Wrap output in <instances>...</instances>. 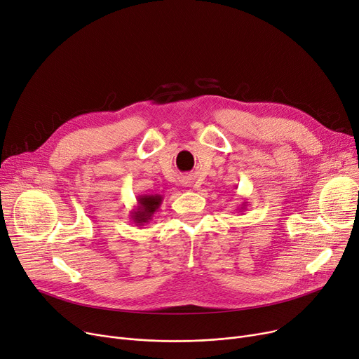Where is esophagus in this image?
I'll use <instances>...</instances> for the list:
<instances>
[{
  "label": "esophagus",
  "mask_w": 359,
  "mask_h": 359,
  "mask_svg": "<svg viewBox=\"0 0 359 359\" xmlns=\"http://www.w3.org/2000/svg\"><path fill=\"white\" fill-rule=\"evenodd\" d=\"M186 183H187V182H184V184H186Z\"/></svg>",
  "instance_id": "1"
}]
</instances>
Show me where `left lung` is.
Returning a JSON list of instances; mask_svg holds the SVG:
<instances>
[{
  "mask_svg": "<svg viewBox=\"0 0 359 359\" xmlns=\"http://www.w3.org/2000/svg\"><path fill=\"white\" fill-rule=\"evenodd\" d=\"M246 203H248V202H243V205H241V210H240V211H243L244 208H246Z\"/></svg>",
  "mask_w": 359,
  "mask_h": 359,
  "instance_id": "1",
  "label": "left lung"
}]
</instances>
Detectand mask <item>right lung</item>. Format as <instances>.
I'll return each mask as SVG.
<instances>
[{"label":"right lung","mask_w":359,"mask_h":359,"mask_svg":"<svg viewBox=\"0 0 359 359\" xmlns=\"http://www.w3.org/2000/svg\"><path fill=\"white\" fill-rule=\"evenodd\" d=\"M137 208L132 210L130 219L135 222V225H141L149 222L153 219V215L158 211L163 198L160 195H140L137 198Z\"/></svg>","instance_id":"add662e5"}]
</instances>
